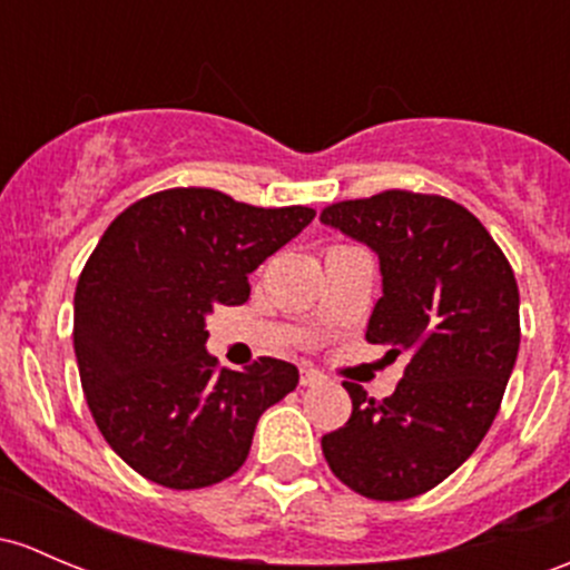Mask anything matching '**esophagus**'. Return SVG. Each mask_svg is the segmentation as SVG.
I'll return each mask as SVG.
<instances>
[{
  "mask_svg": "<svg viewBox=\"0 0 570 570\" xmlns=\"http://www.w3.org/2000/svg\"><path fill=\"white\" fill-rule=\"evenodd\" d=\"M322 380H325V376H322L316 368H311V365H305V368H301V385H303V387L320 385Z\"/></svg>",
  "mask_w": 570,
  "mask_h": 570,
  "instance_id": "esophagus-1",
  "label": "esophagus"
}]
</instances>
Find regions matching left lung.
Wrapping results in <instances>:
<instances>
[{
  "label": "left lung",
  "instance_id": "8db88e82",
  "mask_svg": "<svg viewBox=\"0 0 570 570\" xmlns=\"http://www.w3.org/2000/svg\"><path fill=\"white\" fill-rule=\"evenodd\" d=\"M320 218L376 250L382 297L365 341L406 352L387 399L344 382L352 415L322 436V453L368 500L426 494L472 456L502 404L522 338L513 269L487 226L445 196L382 190Z\"/></svg>",
  "mask_w": 570,
  "mask_h": 570
}]
</instances>
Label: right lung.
Returning a JSON list of instances; mask_svg holds the SVG:
<instances>
[{
	"label": "right lung",
	"instance_id": "add662e5",
	"mask_svg": "<svg viewBox=\"0 0 570 570\" xmlns=\"http://www.w3.org/2000/svg\"><path fill=\"white\" fill-rule=\"evenodd\" d=\"M314 215L169 188L122 209L95 245L76 284L81 387L111 451L147 481L177 491L226 481L262 412L297 387L295 365L275 357L220 368L205 320L248 301V275Z\"/></svg>",
	"mask_w": 570,
	"mask_h": 570
}]
</instances>
